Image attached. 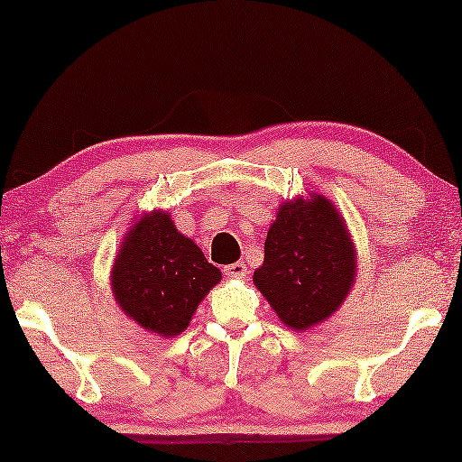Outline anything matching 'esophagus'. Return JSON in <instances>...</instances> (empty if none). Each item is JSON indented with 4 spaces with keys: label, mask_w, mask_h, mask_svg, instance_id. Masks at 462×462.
<instances>
[{
    "label": "esophagus",
    "mask_w": 462,
    "mask_h": 462,
    "mask_svg": "<svg viewBox=\"0 0 462 462\" xmlns=\"http://www.w3.org/2000/svg\"><path fill=\"white\" fill-rule=\"evenodd\" d=\"M224 274L228 276V278H234V281H243V278H246V265L243 262L226 265Z\"/></svg>",
    "instance_id": "1"
}]
</instances>
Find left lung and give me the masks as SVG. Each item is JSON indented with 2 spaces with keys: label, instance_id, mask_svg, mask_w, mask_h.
<instances>
[{
  "label": "left lung",
  "instance_id": "left-lung-1",
  "mask_svg": "<svg viewBox=\"0 0 462 462\" xmlns=\"http://www.w3.org/2000/svg\"><path fill=\"white\" fill-rule=\"evenodd\" d=\"M356 276L358 253L333 200L310 192L278 207L253 284L284 327L303 333L327 322Z\"/></svg>",
  "mask_w": 462,
  "mask_h": 462
}]
</instances>
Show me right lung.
I'll return each mask as SVG.
<instances>
[{
	"mask_svg": "<svg viewBox=\"0 0 462 462\" xmlns=\"http://www.w3.org/2000/svg\"><path fill=\"white\" fill-rule=\"evenodd\" d=\"M219 281L222 272L163 209L134 217L110 270V289L123 314L167 339L184 333Z\"/></svg>",
	"mask_w": 462,
	"mask_h": 462,
	"instance_id": "obj_1",
	"label": "right lung"
}]
</instances>
